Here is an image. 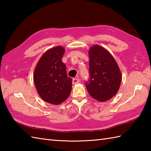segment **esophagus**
I'll list each match as a JSON object with an SVG mask.
<instances>
[{
  "label": "esophagus",
  "mask_w": 151,
  "mask_h": 151,
  "mask_svg": "<svg viewBox=\"0 0 151 151\" xmlns=\"http://www.w3.org/2000/svg\"><path fill=\"white\" fill-rule=\"evenodd\" d=\"M80 81H81V80H80L79 78H73V84H77V83H79Z\"/></svg>",
  "instance_id": "esophagus-1"
}]
</instances>
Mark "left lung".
I'll return each instance as SVG.
<instances>
[{"mask_svg": "<svg viewBox=\"0 0 151 151\" xmlns=\"http://www.w3.org/2000/svg\"><path fill=\"white\" fill-rule=\"evenodd\" d=\"M89 75L86 87L91 97L100 102L106 101L116 95L122 75L116 61L108 51L98 45L89 50Z\"/></svg>", "mask_w": 151, "mask_h": 151, "instance_id": "left-lung-1", "label": "left lung"}]
</instances>
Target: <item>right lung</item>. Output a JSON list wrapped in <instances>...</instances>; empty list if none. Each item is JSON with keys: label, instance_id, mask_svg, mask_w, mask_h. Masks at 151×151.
Segmentation results:
<instances>
[{"label": "right lung", "instance_id": "right-lung-1", "mask_svg": "<svg viewBox=\"0 0 151 151\" xmlns=\"http://www.w3.org/2000/svg\"><path fill=\"white\" fill-rule=\"evenodd\" d=\"M65 49L62 46L47 50L41 57L34 73V82L43 101L54 105L68 98L72 89V78L68 77L62 58Z\"/></svg>", "mask_w": 151, "mask_h": 151}]
</instances>
